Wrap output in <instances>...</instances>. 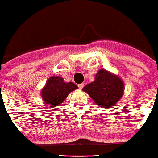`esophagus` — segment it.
<instances>
[{
	"instance_id": "1",
	"label": "esophagus",
	"mask_w": 158,
	"mask_h": 158,
	"mask_svg": "<svg viewBox=\"0 0 158 158\" xmlns=\"http://www.w3.org/2000/svg\"><path fill=\"white\" fill-rule=\"evenodd\" d=\"M79 86V89H82V88L84 87V83H81V84H79V86Z\"/></svg>"
}]
</instances>
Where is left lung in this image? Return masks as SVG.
Returning <instances> with one entry per match:
<instances>
[{"label":"left lung","instance_id":"obj_1","mask_svg":"<svg viewBox=\"0 0 158 158\" xmlns=\"http://www.w3.org/2000/svg\"><path fill=\"white\" fill-rule=\"evenodd\" d=\"M125 85L117 75L105 69H100L95 80L82 88L101 108L114 107L124 94Z\"/></svg>","mask_w":158,"mask_h":158}]
</instances>
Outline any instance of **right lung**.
<instances>
[{
    "mask_svg": "<svg viewBox=\"0 0 158 158\" xmlns=\"http://www.w3.org/2000/svg\"><path fill=\"white\" fill-rule=\"evenodd\" d=\"M77 89L78 86L73 82H65L61 76H53L46 82L40 95L43 101L48 105L57 107L64 102L71 92Z\"/></svg>",
    "mask_w": 158,
    "mask_h": 158,
    "instance_id": "1",
    "label": "right lung"
}]
</instances>
